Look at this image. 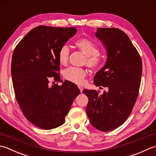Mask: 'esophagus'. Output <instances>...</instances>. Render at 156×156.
Masks as SVG:
<instances>
[{"label":"esophagus","mask_w":156,"mask_h":156,"mask_svg":"<svg viewBox=\"0 0 156 156\" xmlns=\"http://www.w3.org/2000/svg\"><path fill=\"white\" fill-rule=\"evenodd\" d=\"M78 87H79V90H80V91H81V92L83 91V87H82V86H80V85H79V86H78Z\"/></svg>","instance_id":"obj_1"}]
</instances>
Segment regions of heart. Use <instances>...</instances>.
<instances>
[{
  "mask_svg": "<svg viewBox=\"0 0 156 156\" xmlns=\"http://www.w3.org/2000/svg\"><path fill=\"white\" fill-rule=\"evenodd\" d=\"M75 46L86 56L85 62L89 67L93 69H98L102 67L105 62V57L99 51L98 44L87 38H81L75 42ZM69 56L68 46H63L59 50L58 59L60 64L66 65ZM87 75L85 69L75 66H70L63 71V77L66 80L73 83L81 85L83 83Z\"/></svg>",
  "mask_w": 156,
  "mask_h": 156,
  "instance_id": "b5f03b06",
  "label": "heart"
}]
</instances>
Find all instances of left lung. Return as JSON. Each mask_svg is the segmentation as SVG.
<instances>
[{
    "instance_id": "1",
    "label": "left lung",
    "mask_w": 156,
    "mask_h": 156,
    "mask_svg": "<svg viewBox=\"0 0 156 156\" xmlns=\"http://www.w3.org/2000/svg\"><path fill=\"white\" fill-rule=\"evenodd\" d=\"M96 36L107 50L106 65L94 77L96 86L108 88L102 95L84 90L86 113L91 125L101 131L118 128L128 119L138 96L142 74L141 58L128 36L118 28L98 27Z\"/></svg>"
}]
</instances>
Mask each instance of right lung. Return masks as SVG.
Masks as SVG:
<instances>
[{
  "label": "right lung",
  "instance_id": "right-lung-1",
  "mask_svg": "<svg viewBox=\"0 0 156 156\" xmlns=\"http://www.w3.org/2000/svg\"><path fill=\"white\" fill-rule=\"evenodd\" d=\"M76 27L40 25L28 32L15 48L11 75L16 100L30 122L49 130L64 124L80 90L73 83L50 85V79L60 81L58 53ZM54 83V82H52Z\"/></svg>",
  "mask_w": 156,
  "mask_h": 156
}]
</instances>
